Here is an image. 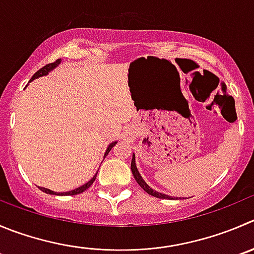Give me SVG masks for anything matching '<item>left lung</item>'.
Masks as SVG:
<instances>
[{
    "label": "left lung",
    "instance_id": "left-lung-1",
    "mask_svg": "<svg viewBox=\"0 0 254 254\" xmlns=\"http://www.w3.org/2000/svg\"><path fill=\"white\" fill-rule=\"evenodd\" d=\"M131 170H132V173H133V177L134 180L137 181V183H138L139 186H141L142 188H143L144 192H147L148 194L153 195V197H157V198H162V199H172L173 197H171V195H167V194H163V193H159V192H156V190H152L151 187H149L148 185H147L146 182L143 181V178L141 177V175H139L138 170H137L136 167V161H134V154L133 157H132V162H131Z\"/></svg>",
    "mask_w": 254,
    "mask_h": 254
}]
</instances>
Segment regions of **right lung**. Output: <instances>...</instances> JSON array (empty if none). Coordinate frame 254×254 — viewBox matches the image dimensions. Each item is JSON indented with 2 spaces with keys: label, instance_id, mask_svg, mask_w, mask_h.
<instances>
[{
  "label": "right lung",
  "instance_id": "add662e5",
  "mask_svg": "<svg viewBox=\"0 0 254 254\" xmlns=\"http://www.w3.org/2000/svg\"><path fill=\"white\" fill-rule=\"evenodd\" d=\"M60 60H56V61L55 62H52V64H46V66H43L42 68H40L38 69L37 72H36L35 74H33L32 76V78H31V81H32V79H35V78H37V77H41V76H45V74H47L48 72L51 71V69L52 68H55V67L57 66V64H60ZM116 144V142H113V143H111L110 146H108V148H107V151H106V153H105V157L107 156L108 154V152L111 151V149H112V147L115 146ZM96 177H97V175H95L93 176V178L91 181H88V182L86 183V185H83V186H81V187H78V188H76V190H69V192H64V193H61L62 195H74V194H78V193H82V192H84V190H87V188H89L91 187V186H92V183L95 182V180H96ZM41 190H43V192L45 193H48V194H60V193H56V192H53V190H47V188H41Z\"/></svg>",
  "mask_w": 254,
  "mask_h": 254
}]
</instances>
